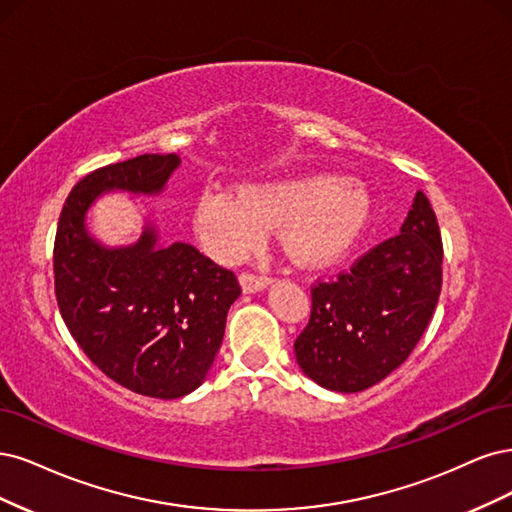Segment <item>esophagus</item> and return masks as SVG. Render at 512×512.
Wrapping results in <instances>:
<instances>
[{
  "label": "esophagus",
  "instance_id": "1",
  "mask_svg": "<svg viewBox=\"0 0 512 512\" xmlns=\"http://www.w3.org/2000/svg\"><path fill=\"white\" fill-rule=\"evenodd\" d=\"M270 276L266 274H255V272H242L240 274V285L244 289V293H253V291H259L266 285H270Z\"/></svg>",
  "mask_w": 512,
  "mask_h": 512
}]
</instances>
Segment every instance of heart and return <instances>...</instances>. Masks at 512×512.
Instances as JSON below:
<instances>
[{"label": "heart", "instance_id": "b5f03b06", "mask_svg": "<svg viewBox=\"0 0 512 512\" xmlns=\"http://www.w3.org/2000/svg\"><path fill=\"white\" fill-rule=\"evenodd\" d=\"M370 217L366 191L325 176L249 187L242 195L210 187L195 202L193 225L204 249L221 261L249 255L280 227L285 249L302 263L327 261L357 240Z\"/></svg>", "mask_w": 512, "mask_h": 512}]
</instances>
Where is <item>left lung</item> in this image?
Segmentation results:
<instances>
[{"instance_id": "8db88e82", "label": "left lung", "mask_w": 512, "mask_h": 512, "mask_svg": "<svg viewBox=\"0 0 512 512\" xmlns=\"http://www.w3.org/2000/svg\"><path fill=\"white\" fill-rule=\"evenodd\" d=\"M442 253L436 212L417 191L402 234L310 285V319L293 344L300 368L342 393L364 391L400 368L436 310Z\"/></svg>"}]
</instances>
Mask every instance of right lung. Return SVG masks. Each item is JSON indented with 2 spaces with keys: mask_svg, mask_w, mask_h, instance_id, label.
<instances>
[{
  "mask_svg": "<svg viewBox=\"0 0 512 512\" xmlns=\"http://www.w3.org/2000/svg\"><path fill=\"white\" fill-rule=\"evenodd\" d=\"M178 163L140 155L82 176L61 208L53 249L55 295L72 338L114 383L159 400L202 385L240 283L187 242L157 246L153 227L134 246L102 249L87 236L85 212L106 189L161 191Z\"/></svg>",
  "mask_w": 512,
  "mask_h": 512,
  "instance_id": "add662e5",
  "label": "right lung"
}]
</instances>
